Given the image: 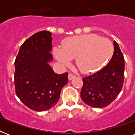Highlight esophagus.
<instances>
[{"label":"esophagus","mask_w":135,"mask_h":135,"mask_svg":"<svg viewBox=\"0 0 135 135\" xmlns=\"http://www.w3.org/2000/svg\"><path fill=\"white\" fill-rule=\"evenodd\" d=\"M74 77H75V76H74V74H69V76H68V78H69V80H71Z\"/></svg>","instance_id":"34e87169"}]
</instances>
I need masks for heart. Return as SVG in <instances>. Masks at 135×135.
Instances as JSON below:
<instances>
[{
  "mask_svg": "<svg viewBox=\"0 0 135 135\" xmlns=\"http://www.w3.org/2000/svg\"><path fill=\"white\" fill-rule=\"evenodd\" d=\"M113 46L108 38L95 34L69 37L61 43V48L55 47L53 55L61 64L68 66L71 59L80 72L92 73L101 68L111 57Z\"/></svg>",
  "mask_w": 135,
  "mask_h": 135,
  "instance_id": "heart-1",
  "label": "heart"
}]
</instances>
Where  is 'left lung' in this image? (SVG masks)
I'll list each match as a JSON object with an SVG mask.
<instances>
[{
  "instance_id": "8db88e82",
  "label": "left lung",
  "mask_w": 135,
  "mask_h": 135,
  "mask_svg": "<svg viewBox=\"0 0 135 135\" xmlns=\"http://www.w3.org/2000/svg\"><path fill=\"white\" fill-rule=\"evenodd\" d=\"M113 57L105 67L83 78L82 100L94 108H104L118 95L124 82L125 60L119 45L113 41Z\"/></svg>"
}]
</instances>
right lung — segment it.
<instances>
[{
    "label": "right lung",
    "mask_w": 135,
    "mask_h": 135,
    "mask_svg": "<svg viewBox=\"0 0 135 135\" xmlns=\"http://www.w3.org/2000/svg\"><path fill=\"white\" fill-rule=\"evenodd\" d=\"M52 33H36L24 42L15 61L17 96L29 109L44 111L57 103L68 83V73H55L49 63L53 60Z\"/></svg>",
    "instance_id": "right-lung-1"
}]
</instances>
